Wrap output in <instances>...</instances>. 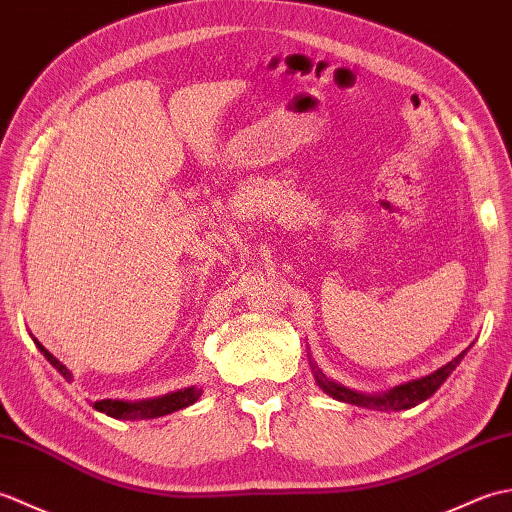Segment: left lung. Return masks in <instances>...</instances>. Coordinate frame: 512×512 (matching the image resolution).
<instances>
[{
    "instance_id": "obj_1",
    "label": "left lung",
    "mask_w": 512,
    "mask_h": 512,
    "mask_svg": "<svg viewBox=\"0 0 512 512\" xmlns=\"http://www.w3.org/2000/svg\"><path fill=\"white\" fill-rule=\"evenodd\" d=\"M469 347H466L464 352H460L447 365H442L440 369H436V372H431L429 376L407 380V383L396 385V387H391L387 391H380V394H365V391H356V389H350V387H345L341 383H334V380H330L328 376L321 372L319 365L314 361H310V367H312V374H314V380H317V385L334 400L350 402V405L367 407V409L402 411V409L416 407V405H420V402H424V400L436 394L444 380L451 376L453 369L460 365L464 354L469 352Z\"/></svg>"
}]
</instances>
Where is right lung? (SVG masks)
Segmentation results:
<instances>
[{
  "label": "right lung",
  "mask_w": 512,
  "mask_h": 512,
  "mask_svg": "<svg viewBox=\"0 0 512 512\" xmlns=\"http://www.w3.org/2000/svg\"><path fill=\"white\" fill-rule=\"evenodd\" d=\"M35 343L41 350V354L48 358V363L70 383V380H72L70 369L65 367L59 361V358H54L37 339H35ZM200 396H202V387L193 385V387L171 391V394H165V396L145 398V400H112V398H105V400L92 402V407L96 411L107 413V416H112L116 420H149V418H160V416H167V413L189 407V405H193V402H198Z\"/></svg>",
  "instance_id": "right-lung-1"
}]
</instances>
